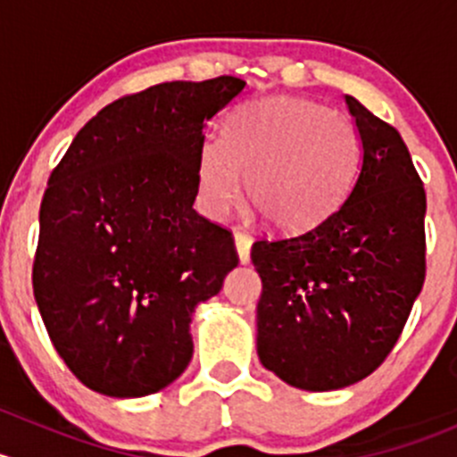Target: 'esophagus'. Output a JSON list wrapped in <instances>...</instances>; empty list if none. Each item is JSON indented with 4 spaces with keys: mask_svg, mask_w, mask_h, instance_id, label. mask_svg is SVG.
<instances>
[{
    "mask_svg": "<svg viewBox=\"0 0 457 457\" xmlns=\"http://www.w3.org/2000/svg\"><path fill=\"white\" fill-rule=\"evenodd\" d=\"M234 245H237V254H238V261L243 262V265H247L250 262V247H252V238L247 237L245 232H234Z\"/></svg>",
    "mask_w": 457,
    "mask_h": 457,
    "instance_id": "34e87169",
    "label": "esophagus"
}]
</instances>
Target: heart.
<instances>
[{"instance_id":"1","label":"heart","mask_w":457,"mask_h":457,"mask_svg":"<svg viewBox=\"0 0 457 457\" xmlns=\"http://www.w3.org/2000/svg\"><path fill=\"white\" fill-rule=\"evenodd\" d=\"M352 119L298 96L238 105L225 137H203L196 152V201L210 219H225L247 199L267 223L301 232L343 203L361 165Z\"/></svg>"}]
</instances>
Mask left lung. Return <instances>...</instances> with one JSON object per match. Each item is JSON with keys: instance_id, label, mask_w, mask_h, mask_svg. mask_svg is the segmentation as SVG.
Listing matches in <instances>:
<instances>
[{"instance_id": "8db88e82", "label": "left lung", "mask_w": 457, "mask_h": 457, "mask_svg": "<svg viewBox=\"0 0 457 457\" xmlns=\"http://www.w3.org/2000/svg\"><path fill=\"white\" fill-rule=\"evenodd\" d=\"M345 104L362 145L345 203L305 232L252 245L258 361L305 391L378 370L425 283L427 196L411 154L361 101Z\"/></svg>"}]
</instances>
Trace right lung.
Returning <instances> with one entry per match:
<instances>
[{
  "label": "right lung",
  "instance_id": "1",
  "mask_svg": "<svg viewBox=\"0 0 457 457\" xmlns=\"http://www.w3.org/2000/svg\"><path fill=\"white\" fill-rule=\"evenodd\" d=\"M238 77L170 81L105 105L77 132L39 210L32 289L50 340L87 389L143 398L192 361L196 305L238 265L195 210L203 130Z\"/></svg>",
  "mask_w": 457,
  "mask_h": 457
}]
</instances>
